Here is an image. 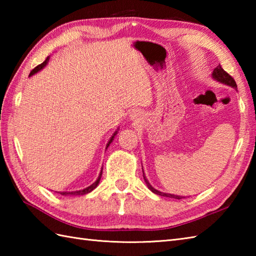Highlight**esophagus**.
Listing matches in <instances>:
<instances>
[{
	"label": "esophagus",
	"mask_w": 256,
	"mask_h": 256,
	"mask_svg": "<svg viewBox=\"0 0 256 256\" xmlns=\"http://www.w3.org/2000/svg\"><path fill=\"white\" fill-rule=\"evenodd\" d=\"M142 116L143 114L140 110H134L131 112V114H130V118H131L134 122H140V120L142 118Z\"/></svg>",
	"instance_id": "1"
}]
</instances>
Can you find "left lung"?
<instances>
[{"mask_svg":"<svg viewBox=\"0 0 256 256\" xmlns=\"http://www.w3.org/2000/svg\"><path fill=\"white\" fill-rule=\"evenodd\" d=\"M211 76H212V79H214L216 81H218V82L229 86H231V88H233V89H236V84L234 79H233L229 74L226 72L224 70V68H222V67L220 66V64H219V66H216V67L214 69V72H212ZM142 167H143V166H142ZM142 170H143V168H142ZM143 177H144V180H145V182H146V186L148 187V189L150 190L152 192H154V194H158V196H162V197H170V198H174V199H182V198H184V197H182V196H177V194H172L162 192H160V190L155 189V188L150 184V182L148 180V178H146L145 174H144V170H143Z\"/></svg>","mask_w":256,"mask_h":256,"instance_id":"1","label":"left lung"}]
</instances>
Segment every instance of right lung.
Returning a JSON list of instances; mask_svg holds the SVG:
<instances>
[{"mask_svg":"<svg viewBox=\"0 0 256 256\" xmlns=\"http://www.w3.org/2000/svg\"><path fill=\"white\" fill-rule=\"evenodd\" d=\"M48 62H50V57H47L46 58V60L42 62V64H38V66L36 67V68H34L30 72V76H32V74H37L38 72H40V70L44 68L46 64H48ZM118 134V131H116L113 133V135L111 136V138L108 140V144H106V150L108 148V146H110V144L112 143V140H114V136H116V135ZM102 170L103 168H101V172H100V174H99V177H98V179L96 180L92 184H90L89 187H86V188H84V189H81V190H76V192H60L62 194H64V196H82V194H89V192H91L92 190L94 189H96V186L98 184H99V182H100V179H101V176H102Z\"/></svg>","mask_w":256,"mask_h":256,"instance_id":"1","label":"right lung"}]
</instances>
